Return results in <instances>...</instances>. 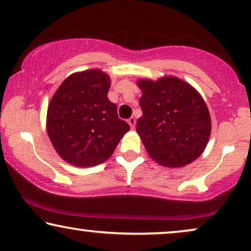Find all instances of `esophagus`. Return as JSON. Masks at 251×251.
<instances>
[{
  "mask_svg": "<svg viewBox=\"0 0 251 251\" xmlns=\"http://www.w3.org/2000/svg\"><path fill=\"white\" fill-rule=\"evenodd\" d=\"M128 123H129L130 128L135 129V126H136V119H135V118H130V119L128 120Z\"/></svg>",
  "mask_w": 251,
  "mask_h": 251,
  "instance_id": "esophagus-1",
  "label": "esophagus"
}]
</instances>
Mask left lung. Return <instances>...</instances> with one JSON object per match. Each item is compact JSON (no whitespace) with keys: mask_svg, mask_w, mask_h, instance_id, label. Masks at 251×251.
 I'll return each instance as SVG.
<instances>
[{"mask_svg":"<svg viewBox=\"0 0 251 251\" xmlns=\"http://www.w3.org/2000/svg\"><path fill=\"white\" fill-rule=\"evenodd\" d=\"M142 118L137 132L149 155L164 167L197 160L207 146L211 120L207 105L191 84L175 76L139 80Z\"/></svg>","mask_w":251,"mask_h":251,"instance_id":"1","label":"left lung"}]
</instances>
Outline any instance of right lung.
<instances>
[{
  "instance_id": "add662e5",
  "label": "right lung",
  "mask_w": 251,
  "mask_h": 251,
  "mask_svg": "<svg viewBox=\"0 0 251 251\" xmlns=\"http://www.w3.org/2000/svg\"><path fill=\"white\" fill-rule=\"evenodd\" d=\"M111 78L99 70L68 76L51 98L47 131L57 153L75 167H94L108 159L129 131L107 98Z\"/></svg>"
}]
</instances>
